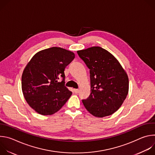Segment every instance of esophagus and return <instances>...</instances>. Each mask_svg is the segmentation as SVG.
Masks as SVG:
<instances>
[{
	"label": "esophagus",
	"mask_w": 155,
	"mask_h": 155,
	"mask_svg": "<svg viewBox=\"0 0 155 155\" xmlns=\"http://www.w3.org/2000/svg\"><path fill=\"white\" fill-rule=\"evenodd\" d=\"M79 90L78 89H74V91L75 93H78L79 92Z\"/></svg>",
	"instance_id": "1"
}]
</instances>
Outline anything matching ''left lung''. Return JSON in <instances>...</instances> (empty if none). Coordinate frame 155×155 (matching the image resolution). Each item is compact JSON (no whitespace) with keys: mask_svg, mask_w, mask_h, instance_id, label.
<instances>
[{"mask_svg":"<svg viewBox=\"0 0 155 155\" xmlns=\"http://www.w3.org/2000/svg\"><path fill=\"white\" fill-rule=\"evenodd\" d=\"M90 69L91 94L82 100L94 117L112 115L121 106L129 91L127 75L117 58L100 47L77 51Z\"/></svg>","mask_w":155,"mask_h":155,"instance_id":"obj_1","label":"left lung"}]
</instances>
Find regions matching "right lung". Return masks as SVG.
I'll return each instance as SVG.
<instances>
[{
  "label": "right lung",
  "instance_id": "1",
  "mask_svg": "<svg viewBox=\"0 0 155 155\" xmlns=\"http://www.w3.org/2000/svg\"><path fill=\"white\" fill-rule=\"evenodd\" d=\"M75 58L69 50L51 47L37 52L25 68L22 91L29 105L42 115L59 110L72 95L64 85V69ZM62 78V81L58 80Z\"/></svg>",
  "mask_w": 155,
  "mask_h": 155
}]
</instances>
